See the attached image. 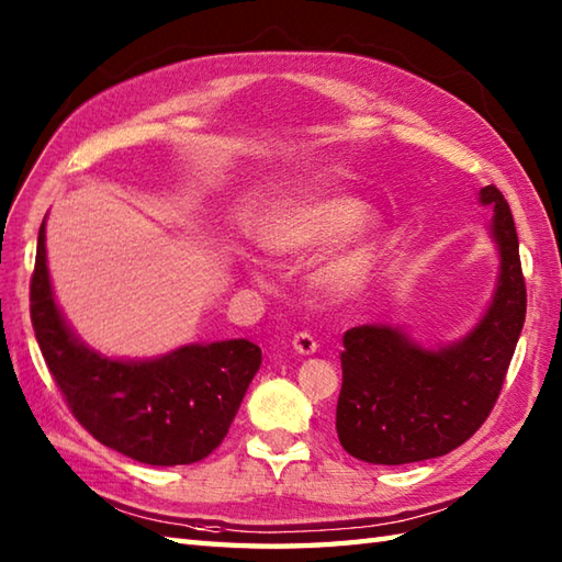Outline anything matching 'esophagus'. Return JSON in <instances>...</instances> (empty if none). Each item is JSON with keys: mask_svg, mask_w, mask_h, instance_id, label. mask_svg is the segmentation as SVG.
I'll use <instances>...</instances> for the list:
<instances>
[{"mask_svg": "<svg viewBox=\"0 0 562 562\" xmlns=\"http://www.w3.org/2000/svg\"><path fill=\"white\" fill-rule=\"evenodd\" d=\"M292 348L300 355H314L318 350V342L314 340L312 333H296L292 340Z\"/></svg>", "mask_w": 562, "mask_h": 562, "instance_id": "esophagus-1", "label": "esophagus"}]
</instances>
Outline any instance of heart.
<instances>
[{"instance_id": "heart-1", "label": "heart", "mask_w": 562, "mask_h": 562, "mask_svg": "<svg viewBox=\"0 0 562 562\" xmlns=\"http://www.w3.org/2000/svg\"><path fill=\"white\" fill-rule=\"evenodd\" d=\"M381 222L367 214L355 195L321 190L292 200L262 229V246L272 256L304 258L329 246L314 266V282L330 296L357 292L374 270L381 248Z\"/></svg>"}]
</instances>
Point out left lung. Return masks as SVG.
Masks as SVG:
<instances>
[{
    "label": "left lung",
    "mask_w": 562,
    "mask_h": 562,
    "mask_svg": "<svg viewBox=\"0 0 562 562\" xmlns=\"http://www.w3.org/2000/svg\"><path fill=\"white\" fill-rule=\"evenodd\" d=\"M479 200L493 207L499 256L493 300L479 324L437 348L384 324L355 326L342 336L336 432L355 459L401 465L445 457L493 411L527 316V288L507 200L495 186L481 188Z\"/></svg>",
    "instance_id": "obj_1"
}]
</instances>
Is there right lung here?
<instances>
[{
    "label": "right lung",
    "instance_id": "add662e5",
    "mask_svg": "<svg viewBox=\"0 0 562 562\" xmlns=\"http://www.w3.org/2000/svg\"><path fill=\"white\" fill-rule=\"evenodd\" d=\"M31 321L45 364L81 427L149 465L210 457L229 432L262 360L246 338L190 342L149 360H115L89 348L55 302L45 220L31 278Z\"/></svg>",
    "mask_w": 562,
    "mask_h": 562
}]
</instances>
